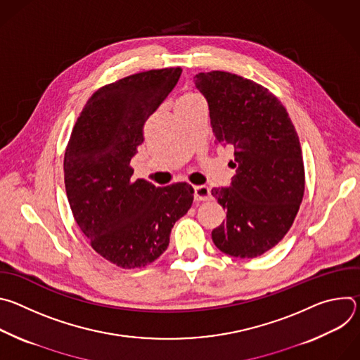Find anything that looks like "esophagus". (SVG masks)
<instances>
[{"label": "esophagus", "instance_id": "obj_1", "mask_svg": "<svg viewBox=\"0 0 360 360\" xmlns=\"http://www.w3.org/2000/svg\"><path fill=\"white\" fill-rule=\"evenodd\" d=\"M193 198L198 202L210 200L211 199V189L205 185H196L193 186Z\"/></svg>", "mask_w": 360, "mask_h": 360}]
</instances>
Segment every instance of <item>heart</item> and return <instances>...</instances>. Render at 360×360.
Segmentation results:
<instances>
[{"label":"heart","mask_w":360,"mask_h":360,"mask_svg":"<svg viewBox=\"0 0 360 360\" xmlns=\"http://www.w3.org/2000/svg\"><path fill=\"white\" fill-rule=\"evenodd\" d=\"M199 102H203V98H202L196 91L186 89V91H184V92L179 95V98H178L176 110H178V108H184V107H191V105L199 104Z\"/></svg>","instance_id":"heart-1"}]
</instances>
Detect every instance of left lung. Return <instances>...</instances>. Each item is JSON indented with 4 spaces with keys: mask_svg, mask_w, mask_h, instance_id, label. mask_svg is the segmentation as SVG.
Returning a JSON list of instances; mask_svg holds the SVG:
<instances>
[{
    "mask_svg": "<svg viewBox=\"0 0 360 360\" xmlns=\"http://www.w3.org/2000/svg\"><path fill=\"white\" fill-rule=\"evenodd\" d=\"M217 143L235 148L236 175L212 195L226 221L212 231L219 250L256 258L290 229L304 192V167L296 129L282 102L265 86L226 71L199 72Z\"/></svg>",
    "mask_w": 360,
    "mask_h": 360,
    "instance_id": "8db88e82",
    "label": "left lung"
}]
</instances>
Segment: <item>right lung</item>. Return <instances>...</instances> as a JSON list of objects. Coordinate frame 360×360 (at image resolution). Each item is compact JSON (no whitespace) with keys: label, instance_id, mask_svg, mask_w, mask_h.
Masks as SVG:
<instances>
[{"label":"right lung","instance_id":"add662e5","mask_svg":"<svg viewBox=\"0 0 360 360\" xmlns=\"http://www.w3.org/2000/svg\"><path fill=\"white\" fill-rule=\"evenodd\" d=\"M181 72V67L149 70L101 86L86 101L65 148L64 181L74 219L91 248L124 269L158 259L193 200L189 184L157 188L134 181L131 167L146 120Z\"/></svg>","mask_w":360,"mask_h":360}]
</instances>
